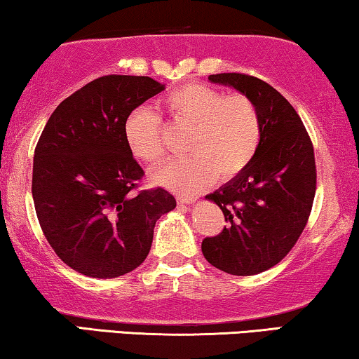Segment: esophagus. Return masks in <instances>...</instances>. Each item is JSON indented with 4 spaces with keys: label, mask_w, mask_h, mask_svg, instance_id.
Returning a JSON list of instances; mask_svg holds the SVG:
<instances>
[{
    "label": "esophagus",
    "mask_w": 359,
    "mask_h": 359,
    "mask_svg": "<svg viewBox=\"0 0 359 359\" xmlns=\"http://www.w3.org/2000/svg\"><path fill=\"white\" fill-rule=\"evenodd\" d=\"M198 201V196H188V194H180L178 203L180 204H194Z\"/></svg>",
    "instance_id": "obj_1"
}]
</instances>
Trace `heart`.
Here are the masks:
<instances>
[{
	"label": "heart",
	"mask_w": 359,
	"mask_h": 359,
	"mask_svg": "<svg viewBox=\"0 0 359 359\" xmlns=\"http://www.w3.org/2000/svg\"><path fill=\"white\" fill-rule=\"evenodd\" d=\"M176 121L194 126L188 144L191 156L155 170L151 180L176 191H196L219 175L230 180L247 170L262 142V119L247 96L205 85H184L165 97ZM126 144L137 160L156 165L163 158L161 121L149 107L132 111L124 124Z\"/></svg>",
	"instance_id": "heart-1"
}]
</instances>
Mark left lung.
I'll use <instances>...</instances> for the list:
<instances>
[{
    "instance_id": "left-lung-1",
    "label": "left lung",
    "mask_w": 359,
    "mask_h": 359,
    "mask_svg": "<svg viewBox=\"0 0 359 359\" xmlns=\"http://www.w3.org/2000/svg\"><path fill=\"white\" fill-rule=\"evenodd\" d=\"M209 81L257 106L262 142L247 170L205 196L222 209L227 227L201 248L220 271L252 276L281 262L306 227L317 183L313 147L296 109L271 85L242 73L209 75Z\"/></svg>"
}]
</instances>
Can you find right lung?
<instances>
[{
    "instance_id": "obj_1",
    "label": "right lung",
    "mask_w": 359,
    "mask_h": 359,
    "mask_svg": "<svg viewBox=\"0 0 359 359\" xmlns=\"http://www.w3.org/2000/svg\"><path fill=\"white\" fill-rule=\"evenodd\" d=\"M165 90L150 76L109 75L63 100L34 154L39 224L63 263L109 279L144 263L155 222L176 208L163 188L132 193L144 170L126 144L135 107Z\"/></svg>"
}]
</instances>
